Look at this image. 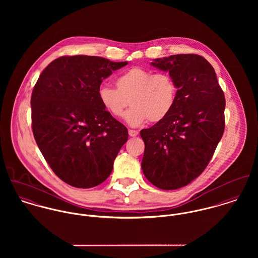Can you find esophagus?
<instances>
[{
    "instance_id": "34e87169",
    "label": "esophagus",
    "mask_w": 258,
    "mask_h": 258,
    "mask_svg": "<svg viewBox=\"0 0 258 258\" xmlns=\"http://www.w3.org/2000/svg\"><path fill=\"white\" fill-rule=\"evenodd\" d=\"M128 133H129V135H130L131 137H135V136H137V135H138V131H137V130H132V129H129Z\"/></svg>"
}]
</instances>
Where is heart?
Here are the masks:
<instances>
[{"label":"heart","instance_id":"heart-1","mask_svg":"<svg viewBox=\"0 0 258 258\" xmlns=\"http://www.w3.org/2000/svg\"><path fill=\"white\" fill-rule=\"evenodd\" d=\"M116 88L107 84L98 87V98L103 107L115 117L125 115L126 122L133 127L149 120L157 123L164 120L173 109L177 98V85L166 73L153 74L142 68H133L119 75Z\"/></svg>","mask_w":258,"mask_h":258}]
</instances>
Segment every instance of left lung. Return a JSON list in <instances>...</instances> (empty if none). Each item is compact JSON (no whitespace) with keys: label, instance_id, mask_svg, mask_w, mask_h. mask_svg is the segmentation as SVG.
Masks as SVG:
<instances>
[{"label":"left lung","instance_id":"8db88e82","mask_svg":"<svg viewBox=\"0 0 258 258\" xmlns=\"http://www.w3.org/2000/svg\"><path fill=\"white\" fill-rule=\"evenodd\" d=\"M151 64L168 72L177 85L171 113L140 135L145 144L141 167L150 183L177 189L209 165L224 131L225 99L211 63L198 54H175Z\"/></svg>","mask_w":258,"mask_h":258}]
</instances>
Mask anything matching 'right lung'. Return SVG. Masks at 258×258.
Listing matches in <instances>:
<instances>
[{
	"instance_id": "add662e5",
	"label": "right lung",
	"mask_w": 258,
	"mask_h": 258,
	"mask_svg": "<svg viewBox=\"0 0 258 258\" xmlns=\"http://www.w3.org/2000/svg\"><path fill=\"white\" fill-rule=\"evenodd\" d=\"M128 64L99 56H61L39 75L31 99L34 137L53 173L88 188L110 176L127 128L98 98L102 80Z\"/></svg>"
}]
</instances>
